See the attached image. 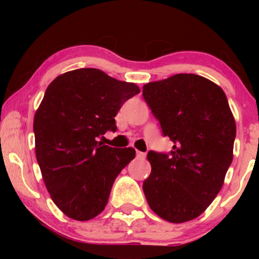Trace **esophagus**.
<instances>
[{
    "instance_id": "1",
    "label": "esophagus",
    "mask_w": 259,
    "mask_h": 259,
    "mask_svg": "<svg viewBox=\"0 0 259 259\" xmlns=\"http://www.w3.org/2000/svg\"><path fill=\"white\" fill-rule=\"evenodd\" d=\"M145 156H146V153H145V152H141V151H136V157H138V158H145Z\"/></svg>"
}]
</instances>
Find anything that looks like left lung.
I'll use <instances>...</instances> for the list:
<instances>
[{
  "label": "left lung",
  "mask_w": 259,
  "mask_h": 259,
  "mask_svg": "<svg viewBox=\"0 0 259 259\" xmlns=\"http://www.w3.org/2000/svg\"><path fill=\"white\" fill-rule=\"evenodd\" d=\"M142 96L174 142L168 153H147V203L164 221L189 222L212 203L233 162L236 125L227 95L203 76L177 74L148 82Z\"/></svg>",
  "instance_id": "left-lung-1"
}]
</instances>
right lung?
Returning <instances> with one entry per match:
<instances>
[{"mask_svg":"<svg viewBox=\"0 0 259 259\" xmlns=\"http://www.w3.org/2000/svg\"><path fill=\"white\" fill-rule=\"evenodd\" d=\"M140 89L102 70L62 74L46 89L35 113V152L45 185L65 215L89 221L105 209L115 178L135 158L132 147L97 140L115 133L114 117Z\"/></svg>","mask_w":259,"mask_h":259,"instance_id":"obj_1","label":"right lung"}]
</instances>
